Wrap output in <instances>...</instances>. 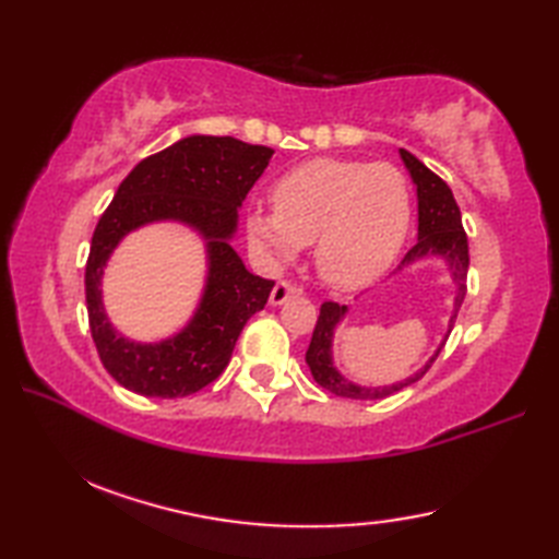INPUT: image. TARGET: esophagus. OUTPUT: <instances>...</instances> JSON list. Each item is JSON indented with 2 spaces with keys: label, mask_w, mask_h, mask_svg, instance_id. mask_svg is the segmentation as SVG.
<instances>
[{
  "label": "esophagus",
  "mask_w": 559,
  "mask_h": 559,
  "mask_svg": "<svg viewBox=\"0 0 559 559\" xmlns=\"http://www.w3.org/2000/svg\"><path fill=\"white\" fill-rule=\"evenodd\" d=\"M295 295H298V288L290 286L288 281H278L276 286H273L271 295H269V302H271L273 307H278V305H283L286 300L295 298Z\"/></svg>",
  "instance_id": "obj_1"
}]
</instances>
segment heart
Segmentation results:
<instances>
[{"instance_id": "1", "label": "heart", "mask_w": 559, "mask_h": 559, "mask_svg": "<svg viewBox=\"0 0 559 559\" xmlns=\"http://www.w3.org/2000/svg\"><path fill=\"white\" fill-rule=\"evenodd\" d=\"M411 225V189L391 163L314 158L273 185V209L247 211V240L266 261L314 242L319 276L336 290L370 286L394 264Z\"/></svg>"}]
</instances>
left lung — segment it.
I'll list each match as a JSON object with an SVG mask.
<instances>
[{
  "label": "left lung",
  "instance_id": "obj_1",
  "mask_svg": "<svg viewBox=\"0 0 559 559\" xmlns=\"http://www.w3.org/2000/svg\"><path fill=\"white\" fill-rule=\"evenodd\" d=\"M399 153H401L403 165H406V170L411 173V180L415 185V194H418V242H415L408 249V254L403 257L399 271L411 266V264H418V261L430 259V257H439L447 261L451 278H454V283H456L454 307H451L447 334H444V341H447L451 329H454L463 295H466L468 240H466V233H463L461 211L456 206V199H454V194H451L449 185L442 180V177H437L430 168H427V165H423L406 148H399ZM346 314H348V305L324 302L322 310H319V319H317L314 334L310 341V348H307V353H305V362H307V367H310L314 382L336 396L358 399V401L386 399L391 394H396V391L418 382V379L427 370H430L432 362L437 360L439 350L444 348V341H442L430 358L425 360V365L418 367V370H415L411 377L401 379V382L384 384V386L355 384L348 377H343L338 372V367L334 362V336H336L338 324L346 319Z\"/></svg>",
  "mask_w": 559,
  "mask_h": 559
}]
</instances>
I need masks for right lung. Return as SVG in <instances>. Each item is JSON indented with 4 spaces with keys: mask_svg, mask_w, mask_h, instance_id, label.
Here are the masks:
<instances>
[{
    "mask_svg": "<svg viewBox=\"0 0 559 559\" xmlns=\"http://www.w3.org/2000/svg\"><path fill=\"white\" fill-rule=\"evenodd\" d=\"M273 151L233 136L192 134L141 160L100 216L86 261L93 341L115 382L141 396L177 399L204 389L230 362L247 319L264 310L273 281L254 276L233 249L237 211ZM151 222H180L207 247V281L193 319L177 335L141 344L120 335L102 305V273L123 237Z\"/></svg>",
    "mask_w": 559,
    "mask_h": 559,
    "instance_id": "right-lung-1",
    "label": "right lung"
}]
</instances>
